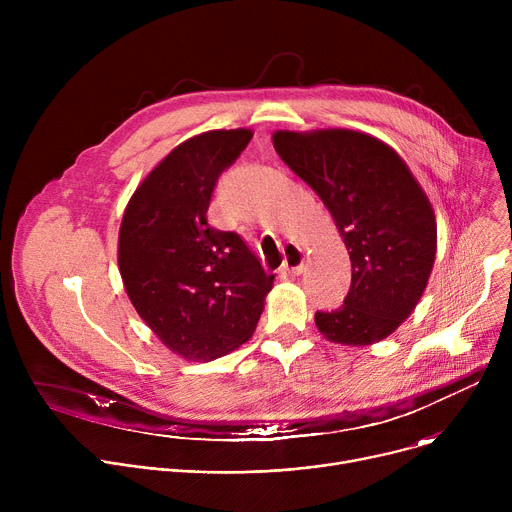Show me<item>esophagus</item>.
<instances>
[{
  "mask_svg": "<svg viewBox=\"0 0 512 512\" xmlns=\"http://www.w3.org/2000/svg\"><path fill=\"white\" fill-rule=\"evenodd\" d=\"M283 257H285L283 259V271H287L291 275L302 273V269H304V253H302V249L298 245L287 243L283 247Z\"/></svg>",
  "mask_w": 512,
  "mask_h": 512,
  "instance_id": "1",
  "label": "esophagus"
}]
</instances>
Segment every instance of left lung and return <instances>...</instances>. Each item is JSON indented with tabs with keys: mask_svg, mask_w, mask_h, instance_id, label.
Wrapping results in <instances>:
<instances>
[{
	"mask_svg": "<svg viewBox=\"0 0 512 512\" xmlns=\"http://www.w3.org/2000/svg\"><path fill=\"white\" fill-rule=\"evenodd\" d=\"M273 148L322 198L350 249L344 304L316 312L332 342L364 346L387 338L417 306L437 243L433 208L387 143L360 131H277Z\"/></svg>",
	"mask_w": 512,
	"mask_h": 512,
	"instance_id": "obj_1",
	"label": "left lung"
}]
</instances>
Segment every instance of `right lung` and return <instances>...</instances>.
Listing matches in <instances>:
<instances>
[{"mask_svg":"<svg viewBox=\"0 0 512 512\" xmlns=\"http://www.w3.org/2000/svg\"><path fill=\"white\" fill-rule=\"evenodd\" d=\"M253 133L218 129L186 139L141 182L119 231L125 291L156 336L188 360L247 342L273 277L241 235L208 225L221 174Z\"/></svg>","mask_w":512,"mask_h":512,"instance_id":"1","label":"right lung"}]
</instances>
